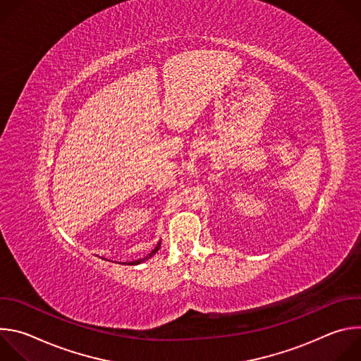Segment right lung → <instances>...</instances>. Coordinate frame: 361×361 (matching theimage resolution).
<instances>
[{"instance_id":"1","label":"right lung","mask_w":361,"mask_h":361,"mask_svg":"<svg viewBox=\"0 0 361 361\" xmlns=\"http://www.w3.org/2000/svg\"><path fill=\"white\" fill-rule=\"evenodd\" d=\"M160 244H161V243H159V244H157V247H156V248H154V250H152V251H151V252H149L148 255H145V257H144V259H141V260H135V262H130V263H128V266H135V264H140V263H142V262L148 260L151 255H154V254H156V252H157V251L160 250Z\"/></svg>"}]
</instances>
